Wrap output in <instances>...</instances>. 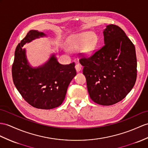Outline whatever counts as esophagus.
<instances>
[{
	"mask_svg": "<svg viewBox=\"0 0 148 148\" xmlns=\"http://www.w3.org/2000/svg\"><path fill=\"white\" fill-rule=\"evenodd\" d=\"M75 69H76L77 71H80L82 69V66L80 64L77 63L76 64V65H75Z\"/></svg>",
	"mask_w": 148,
	"mask_h": 148,
	"instance_id": "obj_1",
	"label": "esophagus"
}]
</instances>
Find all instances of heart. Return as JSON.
Masks as SVG:
<instances>
[{
    "instance_id": "obj_1",
    "label": "heart",
    "mask_w": 148,
    "mask_h": 148,
    "mask_svg": "<svg viewBox=\"0 0 148 148\" xmlns=\"http://www.w3.org/2000/svg\"><path fill=\"white\" fill-rule=\"evenodd\" d=\"M97 42L96 35L91 34L90 32H84L71 39L69 42V48L72 50H78L84 46L83 52L85 55H90L95 48Z\"/></svg>"
}]
</instances>
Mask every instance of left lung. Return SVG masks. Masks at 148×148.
Listing matches in <instances>:
<instances>
[{"label":"left lung","instance_id":"8db88e82","mask_svg":"<svg viewBox=\"0 0 148 148\" xmlns=\"http://www.w3.org/2000/svg\"><path fill=\"white\" fill-rule=\"evenodd\" d=\"M104 45L90 56L80 53L90 97L102 106H111L124 99L137 78L134 44L124 31L110 24L103 31Z\"/></svg>","mask_w":148,"mask_h":148}]
</instances>
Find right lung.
Masks as SVG:
<instances>
[{
    "label": "right lung",
    "instance_id": "1",
    "mask_svg": "<svg viewBox=\"0 0 148 148\" xmlns=\"http://www.w3.org/2000/svg\"><path fill=\"white\" fill-rule=\"evenodd\" d=\"M45 35L31 30L18 44L12 75L17 90L29 105L36 109H51L62 103L68 86L77 72L74 62L61 64L54 56L41 67L32 68L29 65L22 47L26 42Z\"/></svg>",
    "mask_w": 148,
    "mask_h": 148
}]
</instances>
